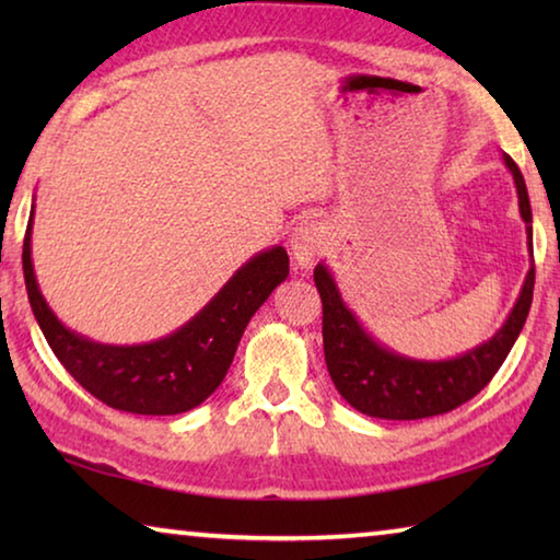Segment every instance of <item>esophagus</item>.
<instances>
[{
    "label": "esophagus",
    "instance_id": "34e87169",
    "mask_svg": "<svg viewBox=\"0 0 560 560\" xmlns=\"http://www.w3.org/2000/svg\"><path fill=\"white\" fill-rule=\"evenodd\" d=\"M326 230L316 222H306L293 230L289 249H291V259L299 269H308L320 254L326 249Z\"/></svg>",
    "mask_w": 560,
    "mask_h": 560
}]
</instances>
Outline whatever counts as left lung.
<instances>
[{
    "instance_id": "obj_1",
    "label": "left lung",
    "mask_w": 560,
    "mask_h": 560,
    "mask_svg": "<svg viewBox=\"0 0 560 560\" xmlns=\"http://www.w3.org/2000/svg\"><path fill=\"white\" fill-rule=\"evenodd\" d=\"M504 165L514 175L518 212L526 222L530 269L504 326L467 353L450 360H417L395 353L377 343L346 306L326 264L314 269L316 289L324 303V353L330 381L358 412L381 420H422L450 412L485 390L514 348L534 299V226L524 175L509 155H504Z\"/></svg>"
}]
</instances>
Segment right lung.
Instances as JSON below:
<instances>
[{
	"label": "right lung",
	"mask_w": 560,
	"mask_h": 560,
	"mask_svg": "<svg viewBox=\"0 0 560 560\" xmlns=\"http://www.w3.org/2000/svg\"><path fill=\"white\" fill-rule=\"evenodd\" d=\"M32 222L34 207L22 267L46 343L75 383L108 407L132 415H179L202 405L230 371L246 324L289 277L287 249L271 246L236 269L200 314L170 336L140 346L96 343L66 328L42 296L32 261Z\"/></svg>",
	"instance_id": "add662e5"
}]
</instances>
